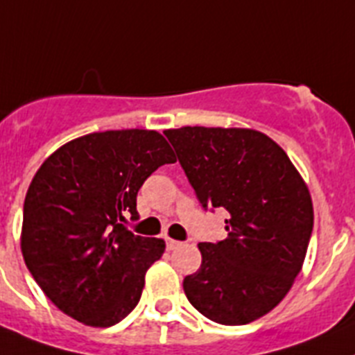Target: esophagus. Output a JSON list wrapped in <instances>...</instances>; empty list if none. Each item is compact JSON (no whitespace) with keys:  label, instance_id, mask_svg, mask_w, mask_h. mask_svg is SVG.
<instances>
[{"label":"esophagus","instance_id":"esophagus-1","mask_svg":"<svg viewBox=\"0 0 355 355\" xmlns=\"http://www.w3.org/2000/svg\"><path fill=\"white\" fill-rule=\"evenodd\" d=\"M182 245V242H178V240H173V238H166V247H168L169 251L173 249H177V247Z\"/></svg>","mask_w":355,"mask_h":355}]
</instances>
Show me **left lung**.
Instances as JSON below:
<instances>
[{
  "mask_svg": "<svg viewBox=\"0 0 355 355\" xmlns=\"http://www.w3.org/2000/svg\"><path fill=\"white\" fill-rule=\"evenodd\" d=\"M204 209L223 207L227 238L198 243L184 293L214 323L245 324L278 305L305 260L314 225L309 187L272 139L247 128L166 130Z\"/></svg>",
  "mask_w": 355,
  "mask_h": 355,
  "instance_id": "obj_1",
  "label": "left lung"
}]
</instances>
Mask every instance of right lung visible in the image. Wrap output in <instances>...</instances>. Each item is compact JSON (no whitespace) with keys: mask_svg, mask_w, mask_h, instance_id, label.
I'll list each match as a JSON object with an SVG mask.
<instances>
[{"mask_svg":"<svg viewBox=\"0 0 355 355\" xmlns=\"http://www.w3.org/2000/svg\"><path fill=\"white\" fill-rule=\"evenodd\" d=\"M177 162L153 130L90 133L53 151L23 205L21 252L46 297L90 327H112L141 300L160 238L124 227L139 220L137 193L155 169Z\"/></svg>","mask_w":355,"mask_h":355,"instance_id":"add662e5","label":"right lung"}]
</instances>
